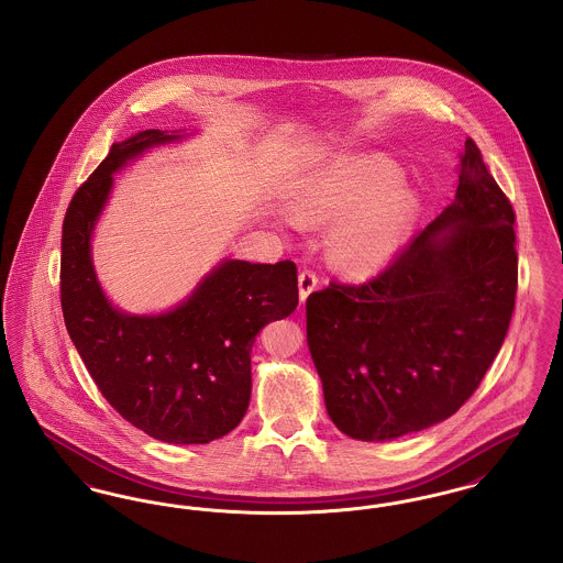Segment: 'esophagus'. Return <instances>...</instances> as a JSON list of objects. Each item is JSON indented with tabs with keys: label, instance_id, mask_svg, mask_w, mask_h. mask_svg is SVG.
<instances>
[{
	"label": "esophagus",
	"instance_id": "1",
	"mask_svg": "<svg viewBox=\"0 0 563 563\" xmlns=\"http://www.w3.org/2000/svg\"><path fill=\"white\" fill-rule=\"evenodd\" d=\"M297 283H299V301L303 303V301L308 299V295L312 294V291L317 289V285H319V276H317L312 269H301V272H299Z\"/></svg>",
	"mask_w": 563,
	"mask_h": 563
}]
</instances>
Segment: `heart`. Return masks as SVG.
<instances>
[{"mask_svg": "<svg viewBox=\"0 0 563 563\" xmlns=\"http://www.w3.org/2000/svg\"><path fill=\"white\" fill-rule=\"evenodd\" d=\"M399 168L379 156H354L314 173L297 191L291 214L301 225H333L329 255L356 278L384 268L399 251L418 198L397 186Z\"/></svg>", "mask_w": 563, "mask_h": 563, "instance_id": "1", "label": "heart"}]
</instances>
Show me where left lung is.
Returning <instances> with one entry per match:
<instances>
[{
    "instance_id": "8db88e82",
    "label": "left lung",
    "mask_w": 563,
    "mask_h": 563,
    "mask_svg": "<svg viewBox=\"0 0 563 563\" xmlns=\"http://www.w3.org/2000/svg\"><path fill=\"white\" fill-rule=\"evenodd\" d=\"M454 202L372 280L306 299L333 424L386 441L454 416L503 346L517 294L515 211L466 139Z\"/></svg>"
}]
</instances>
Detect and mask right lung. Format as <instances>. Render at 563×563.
<instances>
[{"mask_svg": "<svg viewBox=\"0 0 563 563\" xmlns=\"http://www.w3.org/2000/svg\"><path fill=\"white\" fill-rule=\"evenodd\" d=\"M179 139L143 131L113 143L74 194L63 221L60 308L81 361L109 405L145 434L175 445L209 443L241 424L251 399V349L297 308L294 262L228 260L188 301L158 317L115 310L99 287L90 234L113 173L147 147Z\"/></svg>", "mask_w": 563, "mask_h": 563, "instance_id": "1", "label": "right lung"}]
</instances>
